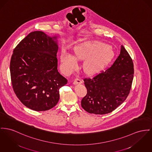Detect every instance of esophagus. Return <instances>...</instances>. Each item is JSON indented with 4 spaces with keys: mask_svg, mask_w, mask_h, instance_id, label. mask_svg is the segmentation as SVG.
Returning <instances> with one entry per match:
<instances>
[{
    "mask_svg": "<svg viewBox=\"0 0 152 152\" xmlns=\"http://www.w3.org/2000/svg\"><path fill=\"white\" fill-rule=\"evenodd\" d=\"M82 82L81 81V80L79 79V78H76L75 80V81L73 82V84L74 85H77L78 83H81Z\"/></svg>",
    "mask_w": 152,
    "mask_h": 152,
    "instance_id": "1",
    "label": "esophagus"
}]
</instances>
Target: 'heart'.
<instances>
[{"mask_svg":"<svg viewBox=\"0 0 152 152\" xmlns=\"http://www.w3.org/2000/svg\"><path fill=\"white\" fill-rule=\"evenodd\" d=\"M74 52V56L66 52L61 55V69L65 74L70 73L75 68L77 61L85 59L83 64L84 71L89 74H96L110 61L113 53L110 46L99 42L78 45Z\"/></svg>","mask_w":152,"mask_h":152,"instance_id":"b5f03b06","label":"heart"}]
</instances>
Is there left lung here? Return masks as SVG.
Wrapping results in <instances>:
<instances>
[{
  "label": "left lung",
  "mask_w": 152,
  "mask_h": 152,
  "mask_svg": "<svg viewBox=\"0 0 152 152\" xmlns=\"http://www.w3.org/2000/svg\"><path fill=\"white\" fill-rule=\"evenodd\" d=\"M134 77L132 58L121 45L120 55L110 67L91 78H85L87 94L81 100L86 111L94 114L110 113L127 97Z\"/></svg>",
  "instance_id": "1"
}]
</instances>
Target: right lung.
<instances>
[{
    "mask_svg": "<svg viewBox=\"0 0 152 152\" xmlns=\"http://www.w3.org/2000/svg\"><path fill=\"white\" fill-rule=\"evenodd\" d=\"M57 38L41 31L31 32L11 56L13 90L25 106L36 111L54 107L59 100V89L67 83L58 70Z\"/></svg>",
    "mask_w": 152,
    "mask_h": 152,
    "instance_id": "1",
    "label": "right lung"
}]
</instances>
